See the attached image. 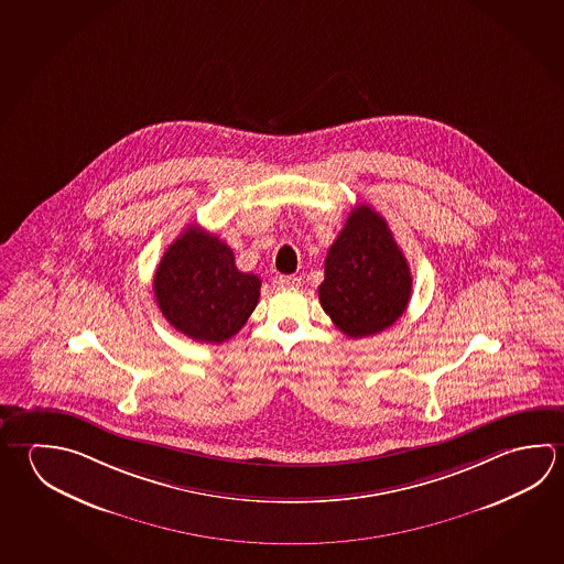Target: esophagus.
<instances>
[{"instance_id": "34e87169", "label": "esophagus", "mask_w": 564, "mask_h": 564, "mask_svg": "<svg viewBox=\"0 0 564 564\" xmlns=\"http://www.w3.org/2000/svg\"><path fill=\"white\" fill-rule=\"evenodd\" d=\"M299 285H301V279L295 275H275L273 278V286H278V289H296Z\"/></svg>"}]
</instances>
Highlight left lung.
Instances as JSON below:
<instances>
[{
  "mask_svg": "<svg viewBox=\"0 0 564 564\" xmlns=\"http://www.w3.org/2000/svg\"><path fill=\"white\" fill-rule=\"evenodd\" d=\"M412 275L386 219L356 206L328 249L318 301L340 333L362 338L382 333L404 315Z\"/></svg>",
  "mask_w": 564,
  "mask_h": 564,
  "instance_id": "left-lung-1",
  "label": "left lung"
}]
</instances>
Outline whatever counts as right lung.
Segmentation results:
<instances>
[{"mask_svg": "<svg viewBox=\"0 0 564 564\" xmlns=\"http://www.w3.org/2000/svg\"><path fill=\"white\" fill-rule=\"evenodd\" d=\"M261 279L236 268L234 251L192 224L166 249L154 273V295L170 325L198 343L221 345L258 306Z\"/></svg>", "mask_w": 564, "mask_h": 564, "instance_id": "obj_1", "label": "right lung"}]
</instances>
